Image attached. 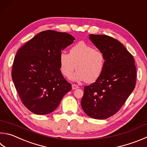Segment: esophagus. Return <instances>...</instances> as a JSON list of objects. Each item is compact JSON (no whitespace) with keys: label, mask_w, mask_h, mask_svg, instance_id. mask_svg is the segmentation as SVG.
Instances as JSON below:
<instances>
[{"label":"esophagus","mask_w":147,"mask_h":147,"mask_svg":"<svg viewBox=\"0 0 147 147\" xmlns=\"http://www.w3.org/2000/svg\"><path fill=\"white\" fill-rule=\"evenodd\" d=\"M78 87H79L78 85H76V84H73V85H72V89H73V90L78 89Z\"/></svg>","instance_id":"34e87169"}]
</instances>
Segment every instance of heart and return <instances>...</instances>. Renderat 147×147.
<instances>
[{"label": "heart", "instance_id": "b5f03b06", "mask_svg": "<svg viewBox=\"0 0 147 147\" xmlns=\"http://www.w3.org/2000/svg\"><path fill=\"white\" fill-rule=\"evenodd\" d=\"M61 73L65 78L70 79L73 76L75 81H87L92 83L100 78L105 66V54L94 47L79 42L70 50V53L62 52L59 58Z\"/></svg>", "mask_w": 147, "mask_h": 147}]
</instances>
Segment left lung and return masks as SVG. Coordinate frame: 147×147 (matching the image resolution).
<instances>
[{
    "mask_svg": "<svg viewBox=\"0 0 147 147\" xmlns=\"http://www.w3.org/2000/svg\"><path fill=\"white\" fill-rule=\"evenodd\" d=\"M89 39L105 56V66L99 79L84 87L83 110L92 118L113 116L134 89L136 68L133 56L121 42L103 34H90Z\"/></svg>",
    "mask_w": 147,
    "mask_h": 147,
    "instance_id": "obj_1",
    "label": "left lung"
}]
</instances>
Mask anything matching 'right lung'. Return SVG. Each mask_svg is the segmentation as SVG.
I'll return each mask as SVG.
<instances>
[{
  "label": "right lung",
  "mask_w": 147,
  "mask_h": 147,
  "mask_svg": "<svg viewBox=\"0 0 147 147\" xmlns=\"http://www.w3.org/2000/svg\"><path fill=\"white\" fill-rule=\"evenodd\" d=\"M74 40L69 33L44 31L18 50L12 80L22 103L33 113H52L72 89L61 73L59 58Z\"/></svg>",
  "instance_id": "add662e5"
}]
</instances>
